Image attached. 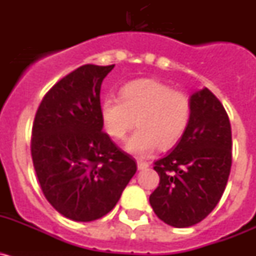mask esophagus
<instances>
[{"label":"esophagus","instance_id":"esophagus-1","mask_svg":"<svg viewBox=\"0 0 256 256\" xmlns=\"http://www.w3.org/2000/svg\"><path fill=\"white\" fill-rule=\"evenodd\" d=\"M137 168H138V170H144V169L148 168V162L138 160V162H137Z\"/></svg>","mask_w":256,"mask_h":256}]
</instances>
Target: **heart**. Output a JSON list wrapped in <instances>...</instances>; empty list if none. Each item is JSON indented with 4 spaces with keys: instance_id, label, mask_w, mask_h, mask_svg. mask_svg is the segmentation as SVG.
<instances>
[{
    "instance_id": "b5f03b06",
    "label": "heart",
    "mask_w": 256,
    "mask_h": 256,
    "mask_svg": "<svg viewBox=\"0 0 256 256\" xmlns=\"http://www.w3.org/2000/svg\"><path fill=\"white\" fill-rule=\"evenodd\" d=\"M191 108L186 92L156 79H138L122 88L119 100L108 97L102 101L101 119L115 141H123L136 123L138 130L126 142V150L148 155L158 148H172L182 137Z\"/></svg>"
}]
</instances>
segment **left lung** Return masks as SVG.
<instances>
[{"instance_id":"left-lung-1","label":"left lung","mask_w":256,"mask_h":256,"mask_svg":"<svg viewBox=\"0 0 256 256\" xmlns=\"http://www.w3.org/2000/svg\"><path fill=\"white\" fill-rule=\"evenodd\" d=\"M188 126L176 148L154 162L160 177L150 195L158 218L177 228L209 216L220 200L232 165V133L227 112L204 88L191 96Z\"/></svg>"}]
</instances>
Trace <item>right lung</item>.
Segmentation results:
<instances>
[{
    "label": "right lung",
    "instance_id": "right-lung-1",
    "mask_svg": "<svg viewBox=\"0 0 256 256\" xmlns=\"http://www.w3.org/2000/svg\"><path fill=\"white\" fill-rule=\"evenodd\" d=\"M114 66L87 64L65 76L44 94L33 122L32 160L42 192L76 222L106 216L137 170L102 130L101 83Z\"/></svg>",
    "mask_w": 256,
    "mask_h": 256
}]
</instances>
